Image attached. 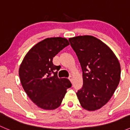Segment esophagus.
Here are the masks:
<instances>
[{"instance_id":"34e87169","label":"esophagus","mask_w":130,"mask_h":130,"mask_svg":"<svg viewBox=\"0 0 130 130\" xmlns=\"http://www.w3.org/2000/svg\"><path fill=\"white\" fill-rule=\"evenodd\" d=\"M69 79L70 80V81H72V80H73V77H72V76H69Z\"/></svg>"}]
</instances>
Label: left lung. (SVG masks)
<instances>
[{
    "label": "left lung",
    "mask_w": 130,
    "mask_h": 130,
    "mask_svg": "<svg viewBox=\"0 0 130 130\" xmlns=\"http://www.w3.org/2000/svg\"><path fill=\"white\" fill-rule=\"evenodd\" d=\"M69 41L82 70L83 86L76 93L78 101L85 109H99L109 101L118 86L120 62L112 51L94 36H75Z\"/></svg>",
    "instance_id": "8db88e82"
}]
</instances>
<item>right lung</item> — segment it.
<instances>
[{
    "label": "right lung",
    "instance_id": "obj_1",
    "mask_svg": "<svg viewBox=\"0 0 130 130\" xmlns=\"http://www.w3.org/2000/svg\"><path fill=\"white\" fill-rule=\"evenodd\" d=\"M69 44L64 38L44 39L27 52L20 65L19 75L24 91L43 109L58 107L72 86L68 78L58 77L60 68L53 63V57Z\"/></svg>",
    "mask_w": 130,
    "mask_h": 130
}]
</instances>
